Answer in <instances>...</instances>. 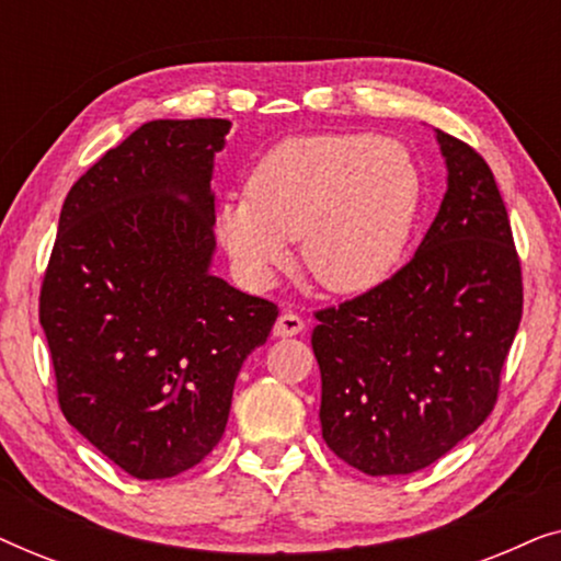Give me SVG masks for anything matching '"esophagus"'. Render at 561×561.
<instances>
[{"label":"esophagus","mask_w":561,"mask_h":561,"mask_svg":"<svg viewBox=\"0 0 561 561\" xmlns=\"http://www.w3.org/2000/svg\"><path fill=\"white\" fill-rule=\"evenodd\" d=\"M304 327H306V321L298 317V313L283 311L280 317H278V321H275L273 334L275 336H296V334L304 332Z\"/></svg>","instance_id":"1"}]
</instances>
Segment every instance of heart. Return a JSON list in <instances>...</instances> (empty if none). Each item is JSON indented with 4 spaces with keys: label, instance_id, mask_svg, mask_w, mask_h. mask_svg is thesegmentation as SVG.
I'll return each instance as SVG.
<instances>
[{
    "label": "heart",
    "instance_id": "1",
    "mask_svg": "<svg viewBox=\"0 0 561 561\" xmlns=\"http://www.w3.org/2000/svg\"><path fill=\"white\" fill-rule=\"evenodd\" d=\"M421 204L424 173L393 137L296 135L252 165L248 196L219 204L217 237L255 288L271 286L301 237V265L321 288L365 294L401 265Z\"/></svg>",
    "mask_w": 561,
    "mask_h": 561
}]
</instances>
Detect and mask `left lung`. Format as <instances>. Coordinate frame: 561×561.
I'll return each instance as SVG.
<instances>
[{"instance_id":"8db88e82","label":"left lung","mask_w":561,"mask_h":561,"mask_svg":"<svg viewBox=\"0 0 561 561\" xmlns=\"http://www.w3.org/2000/svg\"><path fill=\"white\" fill-rule=\"evenodd\" d=\"M447 194L416 255L378 288L313 311L321 436L342 462L411 474L495 409L524 313V278L495 175L436 129Z\"/></svg>"}]
</instances>
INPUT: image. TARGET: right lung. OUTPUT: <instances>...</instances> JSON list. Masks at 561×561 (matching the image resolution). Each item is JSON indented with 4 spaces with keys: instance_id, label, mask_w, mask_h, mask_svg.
Masks as SVG:
<instances>
[{
    "instance_id": "obj_1",
    "label": "right lung",
    "mask_w": 561,
    "mask_h": 561,
    "mask_svg": "<svg viewBox=\"0 0 561 561\" xmlns=\"http://www.w3.org/2000/svg\"><path fill=\"white\" fill-rule=\"evenodd\" d=\"M229 119H156L68 191L41 327L68 424L137 480L191 470L278 306L209 273L214 152Z\"/></svg>"
}]
</instances>
